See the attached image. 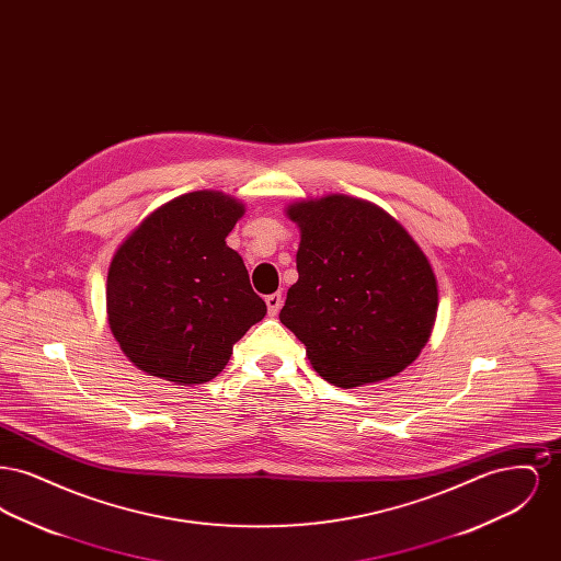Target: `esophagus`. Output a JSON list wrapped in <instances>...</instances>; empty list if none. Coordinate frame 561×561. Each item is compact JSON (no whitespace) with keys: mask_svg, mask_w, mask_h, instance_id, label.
Returning a JSON list of instances; mask_svg holds the SVG:
<instances>
[{"mask_svg":"<svg viewBox=\"0 0 561 561\" xmlns=\"http://www.w3.org/2000/svg\"><path fill=\"white\" fill-rule=\"evenodd\" d=\"M265 300H267L268 316H277V313H279V309H282V305H284V294H268Z\"/></svg>","mask_w":561,"mask_h":561,"instance_id":"34e87169","label":"esophagus"}]
</instances>
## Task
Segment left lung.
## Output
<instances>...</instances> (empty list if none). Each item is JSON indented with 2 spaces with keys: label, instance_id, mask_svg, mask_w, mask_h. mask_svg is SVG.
<instances>
[{
  "label": "left lung",
  "instance_id": "obj_1",
  "mask_svg": "<svg viewBox=\"0 0 561 561\" xmlns=\"http://www.w3.org/2000/svg\"><path fill=\"white\" fill-rule=\"evenodd\" d=\"M298 282L279 320L328 382L351 389L410 366L431 336L437 282L427 256L387 213L347 195L298 202Z\"/></svg>",
  "mask_w": 561,
  "mask_h": 561
}]
</instances>
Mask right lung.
I'll use <instances>...</instances> for the list:
<instances>
[{
	"label": "right lung",
	"instance_id": "add662e5",
	"mask_svg": "<svg viewBox=\"0 0 561 561\" xmlns=\"http://www.w3.org/2000/svg\"><path fill=\"white\" fill-rule=\"evenodd\" d=\"M241 214L236 199L195 191L149 214L119 245L108 267V325L134 366L179 385L208 382L265 318V300L225 241Z\"/></svg>",
	"mask_w": 561,
	"mask_h": 561
}]
</instances>
